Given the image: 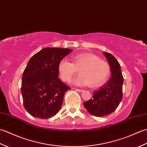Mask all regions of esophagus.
<instances>
[{
	"instance_id": "obj_1",
	"label": "esophagus",
	"mask_w": 147,
	"mask_h": 147,
	"mask_svg": "<svg viewBox=\"0 0 147 147\" xmlns=\"http://www.w3.org/2000/svg\"><path fill=\"white\" fill-rule=\"evenodd\" d=\"M74 90H75L76 91H78V92H82L83 91V90H82V89H78V88H75Z\"/></svg>"
}]
</instances>
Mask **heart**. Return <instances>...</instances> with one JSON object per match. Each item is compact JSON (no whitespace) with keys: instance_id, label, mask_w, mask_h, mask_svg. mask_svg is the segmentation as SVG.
<instances>
[{"instance_id":"1","label":"heart","mask_w":147,"mask_h":147,"mask_svg":"<svg viewBox=\"0 0 147 147\" xmlns=\"http://www.w3.org/2000/svg\"><path fill=\"white\" fill-rule=\"evenodd\" d=\"M71 61L72 63L64 59L59 62V76L64 82H69L78 70L80 75L73 80V83L76 85L95 87L104 83L110 74L108 62L94 54L82 53L73 56Z\"/></svg>"}]
</instances>
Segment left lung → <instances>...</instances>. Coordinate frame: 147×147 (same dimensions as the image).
I'll return each mask as SVG.
<instances>
[{
  "mask_svg": "<svg viewBox=\"0 0 147 147\" xmlns=\"http://www.w3.org/2000/svg\"><path fill=\"white\" fill-rule=\"evenodd\" d=\"M111 67L112 77L107 83L93 92L91 99L83 103L90 114L96 117L105 116L112 113L123 98V76L121 65L112 54L104 52Z\"/></svg>",
  "mask_w": 147,
  "mask_h": 147,
  "instance_id": "obj_1",
  "label": "left lung"
}]
</instances>
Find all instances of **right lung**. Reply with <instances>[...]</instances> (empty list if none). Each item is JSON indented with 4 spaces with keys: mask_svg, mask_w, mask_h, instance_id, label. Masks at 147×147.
<instances>
[{
    "mask_svg": "<svg viewBox=\"0 0 147 147\" xmlns=\"http://www.w3.org/2000/svg\"><path fill=\"white\" fill-rule=\"evenodd\" d=\"M69 49L47 47L30 59L21 82L23 105L32 116L49 119L60 110L69 86L59 78L58 64L71 52Z\"/></svg>",
    "mask_w": 147,
    "mask_h": 147,
    "instance_id": "1",
    "label": "right lung"
}]
</instances>
